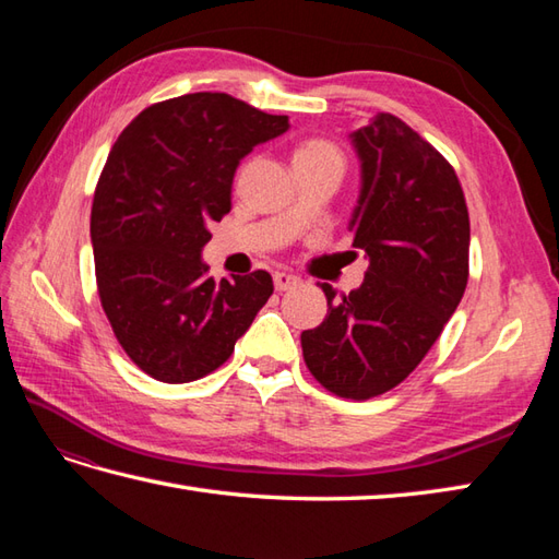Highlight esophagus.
Wrapping results in <instances>:
<instances>
[{
	"label": "esophagus",
	"mask_w": 559,
	"mask_h": 559,
	"mask_svg": "<svg viewBox=\"0 0 559 559\" xmlns=\"http://www.w3.org/2000/svg\"><path fill=\"white\" fill-rule=\"evenodd\" d=\"M298 281L300 278L293 276V273H288V271H276V273H273V286H276V290H281V293L293 288Z\"/></svg>",
	"instance_id": "34e87169"
}]
</instances>
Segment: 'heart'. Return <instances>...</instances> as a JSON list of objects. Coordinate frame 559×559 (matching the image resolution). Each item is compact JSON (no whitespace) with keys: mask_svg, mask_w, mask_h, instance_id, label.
<instances>
[{"mask_svg":"<svg viewBox=\"0 0 559 559\" xmlns=\"http://www.w3.org/2000/svg\"><path fill=\"white\" fill-rule=\"evenodd\" d=\"M326 160H334L343 165V156L341 151L331 144V141L324 139H310V141H302V144L295 148L293 153V165H302V163H326Z\"/></svg>","mask_w":559,"mask_h":559,"instance_id":"1","label":"heart"}]
</instances>
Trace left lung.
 Listing matches in <instances>:
<instances>
[{
    "instance_id": "8db88e82",
    "label": "left lung",
    "mask_w": 559,
    "mask_h": 559,
    "mask_svg": "<svg viewBox=\"0 0 559 559\" xmlns=\"http://www.w3.org/2000/svg\"><path fill=\"white\" fill-rule=\"evenodd\" d=\"M348 139L360 160L348 230L365 281L343 298L324 283L326 319L300 338L319 384L365 401L401 384L456 312L471 225L454 168L399 117L379 112Z\"/></svg>"
}]
</instances>
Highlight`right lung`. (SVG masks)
<instances>
[{
    "instance_id": "1",
    "label": "right lung",
    "mask_w": 559,
    "mask_h": 559,
    "mask_svg": "<svg viewBox=\"0 0 559 559\" xmlns=\"http://www.w3.org/2000/svg\"><path fill=\"white\" fill-rule=\"evenodd\" d=\"M288 129L228 93H187L115 141L91 209L98 293L124 353L158 382L216 370L271 298L266 271L216 283L201 252L230 211L237 165Z\"/></svg>"
}]
</instances>
